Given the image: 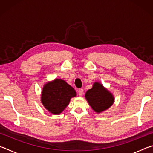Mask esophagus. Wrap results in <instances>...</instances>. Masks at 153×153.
I'll return each mask as SVG.
<instances>
[{
	"mask_svg": "<svg viewBox=\"0 0 153 153\" xmlns=\"http://www.w3.org/2000/svg\"><path fill=\"white\" fill-rule=\"evenodd\" d=\"M78 94L79 96H82L83 94H84V90L83 89H79L78 90Z\"/></svg>",
	"mask_w": 153,
	"mask_h": 153,
	"instance_id": "1",
	"label": "esophagus"
}]
</instances>
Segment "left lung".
I'll return each mask as SVG.
<instances>
[{
	"mask_svg": "<svg viewBox=\"0 0 153 153\" xmlns=\"http://www.w3.org/2000/svg\"><path fill=\"white\" fill-rule=\"evenodd\" d=\"M85 98L96 113H100L109 108L115 101L112 93L100 82H96L85 94Z\"/></svg>",
	"mask_w": 153,
	"mask_h": 153,
	"instance_id": "8db88e82",
	"label": "left lung"
}]
</instances>
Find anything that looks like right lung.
Instances as JSON below:
<instances>
[{
	"label": "right lung",
	"mask_w": 153,
	"mask_h": 153,
	"mask_svg": "<svg viewBox=\"0 0 153 153\" xmlns=\"http://www.w3.org/2000/svg\"><path fill=\"white\" fill-rule=\"evenodd\" d=\"M74 88L63 79H55L44 85L41 92V102L53 115H59L68 106L71 98L76 97Z\"/></svg>",
	"instance_id": "1"
}]
</instances>
